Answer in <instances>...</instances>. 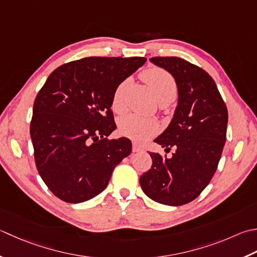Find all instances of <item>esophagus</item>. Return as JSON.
<instances>
[{
	"mask_svg": "<svg viewBox=\"0 0 257 257\" xmlns=\"http://www.w3.org/2000/svg\"><path fill=\"white\" fill-rule=\"evenodd\" d=\"M142 150H143L142 146H139L138 144H136V143H133V152L134 153H139V152H142Z\"/></svg>",
	"mask_w": 257,
	"mask_h": 257,
	"instance_id": "obj_1",
	"label": "esophagus"
}]
</instances>
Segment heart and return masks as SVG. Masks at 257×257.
Listing matches in <instances>:
<instances>
[{
    "instance_id": "1",
    "label": "heart",
    "mask_w": 257,
    "mask_h": 257,
    "mask_svg": "<svg viewBox=\"0 0 257 257\" xmlns=\"http://www.w3.org/2000/svg\"><path fill=\"white\" fill-rule=\"evenodd\" d=\"M144 81L152 88L160 103L172 102L177 94V83L172 74L162 68L153 67L142 72ZM129 87V80H123L114 89L111 99V109L114 112H122L125 108L124 95ZM158 123L150 118H143L136 114H127L119 119V133L124 137L138 143L147 142L158 132Z\"/></svg>"
}]
</instances>
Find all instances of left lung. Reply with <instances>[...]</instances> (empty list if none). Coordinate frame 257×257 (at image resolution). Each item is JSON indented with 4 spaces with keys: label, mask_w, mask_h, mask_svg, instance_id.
<instances>
[{
    "label": "left lung",
    "mask_w": 257,
    "mask_h": 257,
    "mask_svg": "<svg viewBox=\"0 0 257 257\" xmlns=\"http://www.w3.org/2000/svg\"><path fill=\"white\" fill-rule=\"evenodd\" d=\"M150 61L172 73L178 88V105L168 128L155 139L173 157L150 153L153 165L140 176L149 198L182 206L197 198L213 178L226 142L227 107L213 78L204 69L177 57Z\"/></svg>",
    "instance_id": "1"
}]
</instances>
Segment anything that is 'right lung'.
<instances>
[{
	"mask_svg": "<svg viewBox=\"0 0 257 257\" xmlns=\"http://www.w3.org/2000/svg\"><path fill=\"white\" fill-rule=\"evenodd\" d=\"M145 62L140 57L75 60L55 69L37 94L30 124L35 165L63 202L82 203L101 193L132 153L129 139L108 138L117 128L111 99Z\"/></svg>",
	"mask_w": 257,
	"mask_h": 257,
	"instance_id": "add662e5",
	"label": "right lung"
}]
</instances>
